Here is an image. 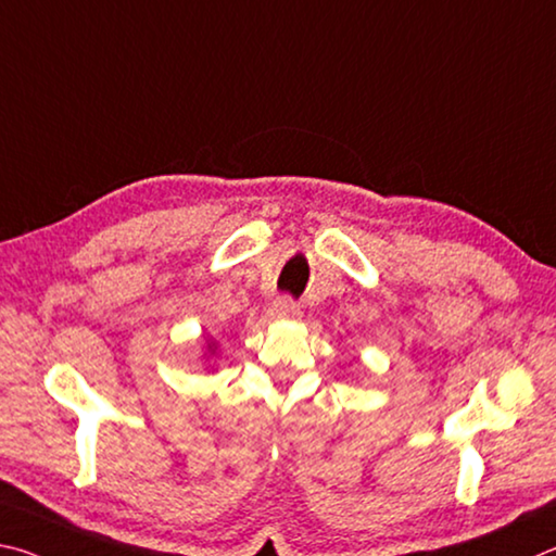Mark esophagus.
<instances>
[{"label": "esophagus", "mask_w": 556, "mask_h": 556, "mask_svg": "<svg viewBox=\"0 0 556 556\" xmlns=\"http://www.w3.org/2000/svg\"><path fill=\"white\" fill-rule=\"evenodd\" d=\"M273 313H276L280 319H295L300 317V303H295L290 295H280L276 303H273Z\"/></svg>", "instance_id": "obj_1"}]
</instances>
